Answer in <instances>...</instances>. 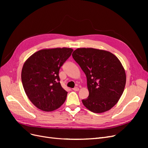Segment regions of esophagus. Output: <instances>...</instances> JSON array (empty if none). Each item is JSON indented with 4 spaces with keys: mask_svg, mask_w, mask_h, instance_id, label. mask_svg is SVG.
<instances>
[{
    "mask_svg": "<svg viewBox=\"0 0 148 148\" xmlns=\"http://www.w3.org/2000/svg\"><path fill=\"white\" fill-rule=\"evenodd\" d=\"M73 90L75 91H77L79 90V88L78 87H75L74 88H73Z\"/></svg>",
    "mask_w": 148,
    "mask_h": 148,
    "instance_id": "esophagus-1",
    "label": "esophagus"
}]
</instances>
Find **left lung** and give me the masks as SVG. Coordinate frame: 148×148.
<instances>
[{"mask_svg": "<svg viewBox=\"0 0 148 148\" xmlns=\"http://www.w3.org/2000/svg\"><path fill=\"white\" fill-rule=\"evenodd\" d=\"M86 75L89 96L83 105L95 113L113 107L122 95L126 75L118 58L110 52L93 48H79L72 53Z\"/></svg>", "mask_w": 148, "mask_h": 148, "instance_id": "left-lung-1", "label": "left lung"}]
</instances>
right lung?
Wrapping results in <instances>:
<instances>
[{"instance_id":"1","label":"right lung","mask_w":148,"mask_h":148,"mask_svg":"<svg viewBox=\"0 0 148 148\" xmlns=\"http://www.w3.org/2000/svg\"><path fill=\"white\" fill-rule=\"evenodd\" d=\"M73 52L71 48L43 49L25 62L21 81L31 102L43 111L54 110L66 100L67 92L62 88L59 70Z\"/></svg>"}]
</instances>
